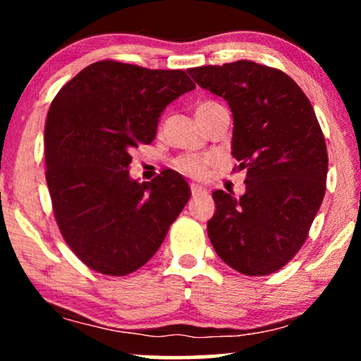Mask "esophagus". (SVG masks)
I'll return each instance as SVG.
<instances>
[{"mask_svg":"<svg viewBox=\"0 0 361 361\" xmlns=\"http://www.w3.org/2000/svg\"><path fill=\"white\" fill-rule=\"evenodd\" d=\"M190 192H192V195H194V197H197V195H207L205 187H202L199 184H192L190 185Z\"/></svg>","mask_w":361,"mask_h":361,"instance_id":"esophagus-1","label":"esophagus"}]
</instances>
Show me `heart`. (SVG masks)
I'll return each mask as SVG.
<instances>
[{
  "label": "heart",
  "instance_id": "obj_1",
  "mask_svg": "<svg viewBox=\"0 0 361 361\" xmlns=\"http://www.w3.org/2000/svg\"><path fill=\"white\" fill-rule=\"evenodd\" d=\"M220 105L219 103H214V102H205V103H200L199 106H197V116L199 115H204V113H209L212 110H215V108H219ZM212 159L210 157H204V156H194V154H187V156H182L179 159L176 161V166L177 169L184 172V174L190 176V177H202L205 176L207 169H209Z\"/></svg>",
  "mask_w": 361,
  "mask_h": 361
}]
</instances>
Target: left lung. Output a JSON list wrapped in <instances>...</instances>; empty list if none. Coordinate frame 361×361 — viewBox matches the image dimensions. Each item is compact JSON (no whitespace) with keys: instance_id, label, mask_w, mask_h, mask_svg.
<instances>
[{"instance_id":"left-lung-1","label":"left lung","mask_w":361,"mask_h":361,"mask_svg":"<svg viewBox=\"0 0 361 361\" xmlns=\"http://www.w3.org/2000/svg\"><path fill=\"white\" fill-rule=\"evenodd\" d=\"M187 72L228 102L231 154L246 171L238 199L214 192L212 246L241 274L276 273L302 248L325 195L329 156L314 108L289 75L253 61Z\"/></svg>"}]
</instances>
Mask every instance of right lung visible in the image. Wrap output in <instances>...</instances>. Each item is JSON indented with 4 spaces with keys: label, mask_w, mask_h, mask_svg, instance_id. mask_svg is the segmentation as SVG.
Here are the masks:
<instances>
[{
    "label": "right lung",
    "mask_w": 361,
    "mask_h": 361,
    "mask_svg": "<svg viewBox=\"0 0 361 361\" xmlns=\"http://www.w3.org/2000/svg\"><path fill=\"white\" fill-rule=\"evenodd\" d=\"M194 88L184 71L100 61L52 100L44 156L54 216L77 258L97 273L126 276L145 266L190 199L176 171L140 184L128 167L133 147L154 140L164 108Z\"/></svg>",
    "instance_id": "1"
}]
</instances>
